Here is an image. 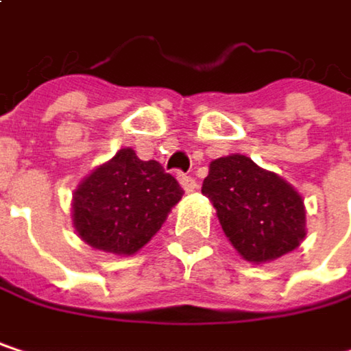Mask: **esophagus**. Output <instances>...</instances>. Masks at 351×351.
Returning a JSON list of instances; mask_svg holds the SVG:
<instances>
[{
	"label": "esophagus",
	"mask_w": 351,
	"mask_h": 351,
	"mask_svg": "<svg viewBox=\"0 0 351 351\" xmlns=\"http://www.w3.org/2000/svg\"><path fill=\"white\" fill-rule=\"evenodd\" d=\"M178 182H180V186L184 189V193H193V191L197 189V180H195L193 176L178 175Z\"/></svg>",
	"instance_id": "esophagus-1"
}]
</instances>
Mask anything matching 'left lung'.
<instances>
[{
    "label": "left lung",
    "instance_id": "obj_1",
    "mask_svg": "<svg viewBox=\"0 0 351 351\" xmlns=\"http://www.w3.org/2000/svg\"><path fill=\"white\" fill-rule=\"evenodd\" d=\"M201 193L213 203L221 230L245 262H272L305 240V203L282 176L244 154L209 165Z\"/></svg>",
    "mask_w": 351,
    "mask_h": 351
}]
</instances>
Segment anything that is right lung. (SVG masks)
<instances>
[{"instance_id": "right-lung-1", "label": "right lung", "mask_w": 351, "mask_h": 351, "mask_svg": "<svg viewBox=\"0 0 351 351\" xmlns=\"http://www.w3.org/2000/svg\"><path fill=\"white\" fill-rule=\"evenodd\" d=\"M182 197L176 178L132 148L95 167L73 193V226L95 250L134 256L148 244Z\"/></svg>"}]
</instances>
